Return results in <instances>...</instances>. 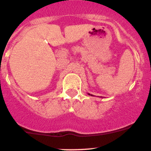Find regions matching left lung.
Listing matches in <instances>:
<instances>
[{
  "mask_svg": "<svg viewBox=\"0 0 151 151\" xmlns=\"http://www.w3.org/2000/svg\"><path fill=\"white\" fill-rule=\"evenodd\" d=\"M89 94V95H90V94Z\"/></svg>",
  "mask_w": 151,
  "mask_h": 151,
  "instance_id": "obj_1",
  "label": "left lung"
}]
</instances>
